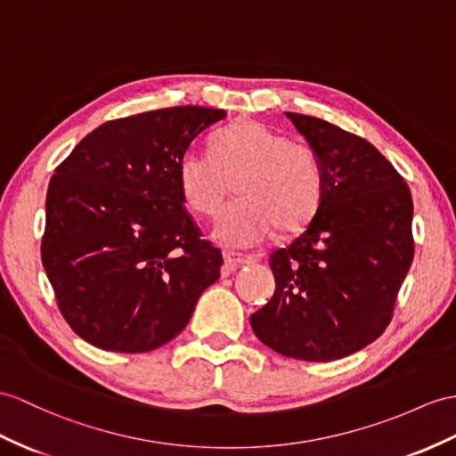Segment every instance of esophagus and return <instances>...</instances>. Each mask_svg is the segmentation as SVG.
Returning a JSON list of instances; mask_svg holds the SVG:
<instances>
[{
    "instance_id": "esophagus-1",
    "label": "esophagus",
    "mask_w": 456,
    "mask_h": 456,
    "mask_svg": "<svg viewBox=\"0 0 456 456\" xmlns=\"http://www.w3.org/2000/svg\"><path fill=\"white\" fill-rule=\"evenodd\" d=\"M249 263H253V259L246 257V255H240L234 251H224V274L236 271V269H240V266L249 265Z\"/></svg>"
}]
</instances>
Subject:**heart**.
<instances>
[{"label":"heart","mask_w":456,"mask_h":456,"mask_svg":"<svg viewBox=\"0 0 456 456\" xmlns=\"http://www.w3.org/2000/svg\"><path fill=\"white\" fill-rule=\"evenodd\" d=\"M177 180L185 205L216 218L236 183L238 201L215 228L230 248L257 246L271 232L304 230L323 201L325 172L317 152L255 119H240L210 141V154L187 152Z\"/></svg>","instance_id":"b5f03b06"}]
</instances>
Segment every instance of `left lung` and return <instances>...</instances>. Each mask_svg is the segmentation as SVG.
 I'll use <instances>...</instances> for the list:
<instances>
[{"label":"left lung","instance_id":"1","mask_svg":"<svg viewBox=\"0 0 456 456\" xmlns=\"http://www.w3.org/2000/svg\"><path fill=\"white\" fill-rule=\"evenodd\" d=\"M325 172L321 207L271 253L274 296L249 321L288 358L332 362L379 338L414 259L412 195L371 142L325 119L286 112Z\"/></svg>","mask_w":456,"mask_h":456}]
</instances>
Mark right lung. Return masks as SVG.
I'll use <instances>...</instances> for the list:
<instances>
[{
	"instance_id": "1",
	"label": "right lung",
	"mask_w": 456,
	"mask_h": 456,
	"mask_svg": "<svg viewBox=\"0 0 456 456\" xmlns=\"http://www.w3.org/2000/svg\"><path fill=\"white\" fill-rule=\"evenodd\" d=\"M224 110L174 106L106 121L52 175L42 265L68 325L108 352L180 335L222 253L187 213L180 160Z\"/></svg>"
}]
</instances>
